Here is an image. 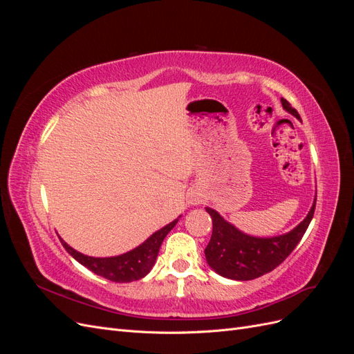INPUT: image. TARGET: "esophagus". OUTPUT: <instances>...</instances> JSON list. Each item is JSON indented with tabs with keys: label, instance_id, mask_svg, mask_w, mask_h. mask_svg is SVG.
Listing matches in <instances>:
<instances>
[{
	"label": "esophagus",
	"instance_id": "esophagus-1",
	"mask_svg": "<svg viewBox=\"0 0 354 354\" xmlns=\"http://www.w3.org/2000/svg\"><path fill=\"white\" fill-rule=\"evenodd\" d=\"M189 199H190L192 203H195V205H198V203L202 202V198H201V195H198V194H192Z\"/></svg>",
	"mask_w": 354,
	"mask_h": 354
}]
</instances>
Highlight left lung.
<instances>
[{"instance_id":"1","label":"left lung","mask_w":354,"mask_h":354,"mask_svg":"<svg viewBox=\"0 0 354 354\" xmlns=\"http://www.w3.org/2000/svg\"><path fill=\"white\" fill-rule=\"evenodd\" d=\"M283 109L299 120L298 112L288 100L281 99ZM316 201L307 217L289 233L273 238H254L224 220L217 211L205 208L212 218V234L205 248L211 269L234 281H251L276 269L301 241L313 218Z\"/></svg>"}]
</instances>
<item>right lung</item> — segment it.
<instances>
[{"label": "right lung", "mask_w": 354, "mask_h": 354, "mask_svg": "<svg viewBox=\"0 0 354 354\" xmlns=\"http://www.w3.org/2000/svg\"><path fill=\"white\" fill-rule=\"evenodd\" d=\"M178 218L173 223L167 224L165 227L155 232L151 238L145 241L142 245H138L130 252H125L122 255L116 257H108V259H95V257L84 255L78 251H75L72 246H69L65 241H62L63 248H65L75 260L81 263L82 266L87 267L93 273L103 276L104 279H109L112 282L127 283L138 281L145 277L149 272L152 270V267L156 261V257L162 243L164 238L171 232Z\"/></svg>", "instance_id": "add662e5"}]
</instances>
